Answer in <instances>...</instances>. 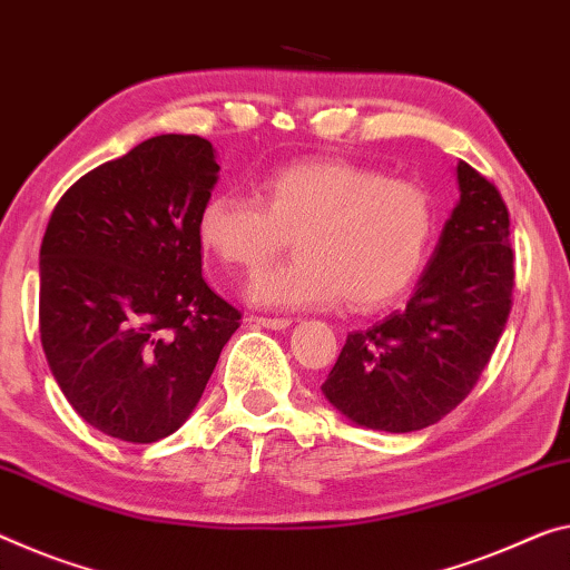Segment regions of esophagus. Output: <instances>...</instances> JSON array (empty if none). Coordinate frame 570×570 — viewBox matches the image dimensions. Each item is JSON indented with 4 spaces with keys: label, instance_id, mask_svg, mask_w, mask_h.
I'll return each instance as SVG.
<instances>
[{
    "label": "esophagus",
    "instance_id": "esophagus-1",
    "mask_svg": "<svg viewBox=\"0 0 570 570\" xmlns=\"http://www.w3.org/2000/svg\"><path fill=\"white\" fill-rule=\"evenodd\" d=\"M252 321H255L259 328H273V331H285V328H291V323H293L287 318H252Z\"/></svg>",
    "mask_w": 570,
    "mask_h": 570
}]
</instances>
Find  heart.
Instances as JSON below:
<instances>
[{
    "label": "heart",
    "mask_w": 570,
    "mask_h": 570,
    "mask_svg": "<svg viewBox=\"0 0 570 570\" xmlns=\"http://www.w3.org/2000/svg\"><path fill=\"white\" fill-rule=\"evenodd\" d=\"M297 234V259L249 279L247 301L275 311H370L413 285L433 239L431 196L413 180L346 160L287 165L262 183V200L216 194L198 239L224 265L257 269Z\"/></svg>",
    "instance_id": "heart-1"
}]
</instances>
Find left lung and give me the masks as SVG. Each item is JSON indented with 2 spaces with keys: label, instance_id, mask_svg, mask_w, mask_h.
I'll return each instance as SVG.
<instances>
[{
  "label": "left lung",
  "instance_id": "8db88e82",
  "mask_svg": "<svg viewBox=\"0 0 570 570\" xmlns=\"http://www.w3.org/2000/svg\"><path fill=\"white\" fill-rule=\"evenodd\" d=\"M459 204L402 311L348 334L321 392L362 428L410 433L474 390L512 308L510 214L499 190L459 160Z\"/></svg>",
  "mask_w": 570,
  "mask_h": 570
}]
</instances>
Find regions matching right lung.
I'll use <instances>...</instances> for the list:
<instances>
[{
    "instance_id": "add662e5",
    "label": "right lung",
    "mask_w": 570,
    "mask_h": 570,
    "mask_svg": "<svg viewBox=\"0 0 570 570\" xmlns=\"http://www.w3.org/2000/svg\"><path fill=\"white\" fill-rule=\"evenodd\" d=\"M216 183L208 139L160 135L86 173L50 216L42 352L96 431L129 443L178 431L239 328L200 275L198 216Z\"/></svg>"
}]
</instances>
